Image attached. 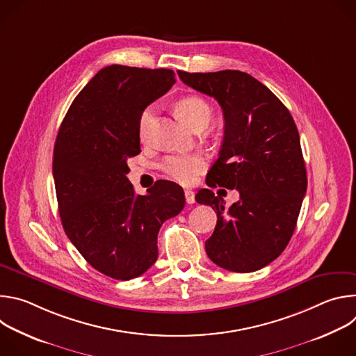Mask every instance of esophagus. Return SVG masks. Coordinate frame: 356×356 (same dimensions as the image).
I'll list each match as a JSON object with an SVG mask.
<instances>
[{"label": "esophagus", "instance_id": "34e87169", "mask_svg": "<svg viewBox=\"0 0 356 356\" xmlns=\"http://www.w3.org/2000/svg\"><path fill=\"white\" fill-rule=\"evenodd\" d=\"M184 197H186V202H187V204H193V202L195 201V198H194V191H191V190H186V191H184Z\"/></svg>", "mask_w": 356, "mask_h": 356}]
</instances>
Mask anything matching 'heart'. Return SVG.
Masks as SVG:
<instances>
[{"label": "heart", "instance_id": "1", "mask_svg": "<svg viewBox=\"0 0 356 356\" xmlns=\"http://www.w3.org/2000/svg\"><path fill=\"white\" fill-rule=\"evenodd\" d=\"M177 115L191 128H206L213 118V107L207 99L198 95H187L180 98L176 103ZM155 115V107H147L143 110L139 118V136L143 139L146 131ZM207 162L197 154H177L169 155L161 163L162 172L172 180L180 184H190L206 169Z\"/></svg>", "mask_w": 356, "mask_h": 356}]
</instances>
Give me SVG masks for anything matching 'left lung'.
<instances>
[{
    "mask_svg": "<svg viewBox=\"0 0 356 356\" xmlns=\"http://www.w3.org/2000/svg\"><path fill=\"white\" fill-rule=\"evenodd\" d=\"M177 73L188 87L214 97L224 113V142L207 173V186L239 191V201L229 209L209 188L195 194L198 204L217 211L216 229L206 241L207 255L231 272L259 270L287 246L307 190L294 120L282 101L248 73Z\"/></svg>",
    "mask_w": 356,
    "mask_h": 356,
    "instance_id": "1",
    "label": "left lung"
}]
</instances>
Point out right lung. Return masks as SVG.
I'll list each match as a JSON object with an SVG mask.
<instances>
[{
    "mask_svg": "<svg viewBox=\"0 0 356 356\" xmlns=\"http://www.w3.org/2000/svg\"><path fill=\"white\" fill-rule=\"evenodd\" d=\"M175 83L169 69H101L74 98L55 142L65 232L94 269L117 280L156 262L162 224L184 209L179 184L158 180L138 195L127 177L128 159L140 154V114Z\"/></svg>",
    "mask_w": 356,
    "mask_h": 356,
    "instance_id": "obj_1",
    "label": "right lung"
}]
</instances>
